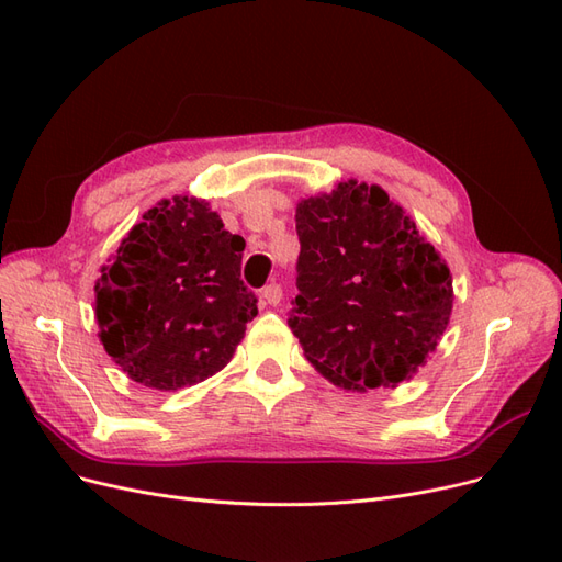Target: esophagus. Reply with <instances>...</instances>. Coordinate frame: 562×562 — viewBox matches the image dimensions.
<instances>
[{"instance_id": "obj_1", "label": "esophagus", "mask_w": 562, "mask_h": 562, "mask_svg": "<svg viewBox=\"0 0 562 562\" xmlns=\"http://www.w3.org/2000/svg\"><path fill=\"white\" fill-rule=\"evenodd\" d=\"M281 297H283V288L277 281H271L269 285H265L262 291H260V300L265 304H279Z\"/></svg>"}]
</instances>
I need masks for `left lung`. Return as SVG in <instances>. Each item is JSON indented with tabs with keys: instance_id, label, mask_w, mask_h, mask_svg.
<instances>
[{
	"instance_id": "1",
	"label": "left lung",
	"mask_w": 562,
	"mask_h": 562,
	"mask_svg": "<svg viewBox=\"0 0 562 562\" xmlns=\"http://www.w3.org/2000/svg\"><path fill=\"white\" fill-rule=\"evenodd\" d=\"M297 295L288 326L333 384L411 380L452 312L446 260L378 184L339 182L297 203Z\"/></svg>"
}]
</instances>
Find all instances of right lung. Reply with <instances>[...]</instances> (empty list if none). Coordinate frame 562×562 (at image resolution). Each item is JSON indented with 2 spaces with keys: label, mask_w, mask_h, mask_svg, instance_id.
I'll use <instances>...</instances> for the list:
<instances>
[{
  "label": "right lung",
  "mask_w": 562,
  "mask_h": 562,
  "mask_svg": "<svg viewBox=\"0 0 562 562\" xmlns=\"http://www.w3.org/2000/svg\"><path fill=\"white\" fill-rule=\"evenodd\" d=\"M246 241L206 201L149 209L95 281L98 335L126 375L176 391L223 370L258 316L241 281Z\"/></svg>",
  "instance_id": "right-lung-1"
}]
</instances>
